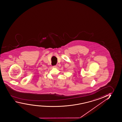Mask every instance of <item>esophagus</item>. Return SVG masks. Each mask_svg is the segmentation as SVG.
<instances>
[{"mask_svg":"<svg viewBox=\"0 0 122 122\" xmlns=\"http://www.w3.org/2000/svg\"><path fill=\"white\" fill-rule=\"evenodd\" d=\"M57 67V65L53 66V67L56 68Z\"/></svg>","mask_w":122,"mask_h":122,"instance_id":"1","label":"esophagus"}]
</instances>
